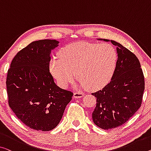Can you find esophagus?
Wrapping results in <instances>:
<instances>
[{"label":"esophagus","mask_w":151,"mask_h":151,"mask_svg":"<svg viewBox=\"0 0 151 151\" xmlns=\"http://www.w3.org/2000/svg\"><path fill=\"white\" fill-rule=\"evenodd\" d=\"M83 96V93L82 92H76L73 93V98L74 99H79L81 98Z\"/></svg>","instance_id":"esophagus-1"}]
</instances>
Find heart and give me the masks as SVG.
I'll list each match as a JSON object with an SVG mask.
<instances>
[{"label":"heart","instance_id":"1","mask_svg":"<svg viewBox=\"0 0 151 151\" xmlns=\"http://www.w3.org/2000/svg\"><path fill=\"white\" fill-rule=\"evenodd\" d=\"M117 52L109 44L75 42L65 46L59 57L50 63V72L61 88H66L76 77L82 87L97 90L110 80L115 70Z\"/></svg>","mask_w":151,"mask_h":151}]
</instances>
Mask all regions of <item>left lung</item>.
Here are the masks:
<instances>
[{"label":"left lung","mask_w":151,"mask_h":151,"mask_svg":"<svg viewBox=\"0 0 151 151\" xmlns=\"http://www.w3.org/2000/svg\"><path fill=\"white\" fill-rule=\"evenodd\" d=\"M117 60L111 81L103 89L92 94L96 98L92 112L95 125L103 129L121 126L134 115L142 104L145 78L140 63L133 52L114 40Z\"/></svg>","instance_id":"1"}]
</instances>
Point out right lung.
<instances>
[{"label":"right lung","instance_id":"add662e5","mask_svg":"<svg viewBox=\"0 0 151 151\" xmlns=\"http://www.w3.org/2000/svg\"><path fill=\"white\" fill-rule=\"evenodd\" d=\"M55 40L32 42L13 58L6 77L9 105L30 128L50 131L59 124L73 93L59 88L49 72Z\"/></svg>","mask_w":151,"mask_h":151}]
</instances>
